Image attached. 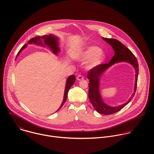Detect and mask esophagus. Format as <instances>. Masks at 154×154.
Listing matches in <instances>:
<instances>
[{
	"label": "esophagus",
	"mask_w": 154,
	"mask_h": 154,
	"mask_svg": "<svg viewBox=\"0 0 154 154\" xmlns=\"http://www.w3.org/2000/svg\"><path fill=\"white\" fill-rule=\"evenodd\" d=\"M84 77L82 75H78L77 77V80H83Z\"/></svg>",
	"instance_id": "34e87169"
}]
</instances>
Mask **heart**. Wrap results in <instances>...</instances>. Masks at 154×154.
<instances>
[{"label":"heart","instance_id":"obj_1","mask_svg":"<svg viewBox=\"0 0 154 154\" xmlns=\"http://www.w3.org/2000/svg\"><path fill=\"white\" fill-rule=\"evenodd\" d=\"M74 57L79 61L89 60L86 64V69H95L102 65L106 59V53L97 46H88L75 53Z\"/></svg>","mask_w":154,"mask_h":154}]
</instances>
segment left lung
Returning a JSON list of instances; mask_svg holds the SVG:
<instances>
[{
    "mask_svg": "<svg viewBox=\"0 0 154 154\" xmlns=\"http://www.w3.org/2000/svg\"><path fill=\"white\" fill-rule=\"evenodd\" d=\"M103 39L108 44H109L115 51V55L111 59L109 63L101 65L99 67L91 69L88 74V79L89 80V98L95 110L101 114L112 115L114 114L128 104L133 99L135 95L139 74V64L137 60L133 53L119 41L112 39L106 38ZM127 62L131 64L135 69V84L134 92L129 101L122 105L116 107H112L106 105L102 100L99 92L100 79L103 72L110 66L115 63L119 62Z\"/></svg>",
    "mask_w": 154,
    "mask_h": 154,
    "instance_id": "8db88e82",
    "label": "left lung"
}]
</instances>
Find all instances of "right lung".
<instances>
[{
    "instance_id": "1",
    "label": "right lung",
    "mask_w": 154,
    "mask_h": 154,
    "mask_svg": "<svg viewBox=\"0 0 154 154\" xmlns=\"http://www.w3.org/2000/svg\"><path fill=\"white\" fill-rule=\"evenodd\" d=\"M43 39L44 40V43H42V39ZM59 38L56 36L52 34H50L48 35H45V36H36L35 38H33L32 39H30L29 42L28 44H36L38 45H40V46H44V45H46L47 46H48L51 50L52 52L55 54L56 55L57 54V53L59 52L60 51V48L58 46L59 45ZM27 44H24L21 48L20 50V51H18L17 56L22 51V50H23L26 47H27ZM75 80V77L73 75H71L70 76H69L66 80V85H65V92H64V96H63V101L60 105V106L59 107V108L58 109V110L56 111L57 112L64 104L65 102L66 101V100L67 98V96H68V91L70 89V88L72 86V85L74 83Z\"/></svg>"
}]
</instances>
